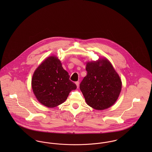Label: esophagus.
Returning <instances> with one entry per match:
<instances>
[{"label": "esophagus", "instance_id": "obj_1", "mask_svg": "<svg viewBox=\"0 0 152 152\" xmlns=\"http://www.w3.org/2000/svg\"><path fill=\"white\" fill-rule=\"evenodd\" d=\"M75 84H76V85H77V88H78V87H79V84H80L79 81H77V82H75Z\"/></svg>", "mask_w": 152, "mask_h": 152}]
</instances>
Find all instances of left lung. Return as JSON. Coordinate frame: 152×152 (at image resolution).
I'll use <instances>...</instances> for the list:
<instances>
[{"label":"left lung","instance_id":"1","mask_svg":"<svg viewBox=\"0 0 152 152\" xmlns=\"http://www.w3.org/2000/svg\"><path fill=\"white\" fill-rule=\"evenodd\" d=\"M86 71L87 75L80 88L87 104L97 110L108 108L116 101L121 92L119 76L107 59L88 63Z\"/></svg>","mask_w":152,"mask_h":152}]
</instances>
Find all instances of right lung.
I'll use <instances>...</instances> for the list:
<instances>
[{
	"instance_id": "obj_1",
	"label": "right lung",
	"mask_w": 152,
	"mask_h": 152,
	"mask_svg": "<svg viewBox=\"0 0 152 152\" xmlns=\"http://www.w3.org/2000/svg\"><path fill=\"white\" fill-rule=\"evenodd\" d=\"M31 86L37 100L49 108L63 103L69 92L77 88L60 61L54 56L47 58L36 69Z\"/></svg>"
}]
</instances>
